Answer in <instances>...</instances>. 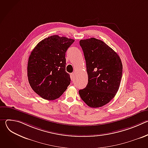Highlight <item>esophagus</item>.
<instances>
[{"label": "esophagus", "instance_id": "obj_1", "mask_svg": "<svg viewBox=\"0 0 148 148\" xmlns=\"http://www.w3.org/2000/svg\"><path fill=\"white\" fill-rule=\"evenodd\" d=\"M70 78H71V79L73 81L74 80V73H71L70 74Z\"/></svg>", "mask_w": 148, "mask_h": 148}]
</instances>
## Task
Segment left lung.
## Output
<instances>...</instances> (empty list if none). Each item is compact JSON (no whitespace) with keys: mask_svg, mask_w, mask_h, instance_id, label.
I'll return each instance as SVG.
<instances>
[{"mask_svg":"<svg viewBox=\"0 0 148 148\" xmlns=\"http://www.w3.org/2000/svg\"><path fill=\"white\" fill-rule=\"evenodd\" d=\"M86 62L88 82L79 90L88 106L98 108L108 103L118 92L122 75V64L118 54L103 41L95 38L81 40Z\"/></svg>","mask_w":148,"mask_h":148,"instance_id":"obj_1","label":"left lung"}]
</instances>
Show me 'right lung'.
Returning <instances> with one entry per match:
<instances>
[{
	"instance_id": "obj_1",
	"label": "right lung",
	"mask_w": 148,
	"mask_h": 148,
	"mask_svg": "<svg viewBox=\"0 0 148 148\" xmlns=\"http://www.w3.org/2000/svg\"><path fill=\"white\" fill-rule=\"evenodd\" d=\"M74 40L54 35L41 40L28 60L27 77L33 90L41 98H59L70 84L66 71V53Z\"/></svg>"
}]
</instances>
